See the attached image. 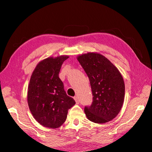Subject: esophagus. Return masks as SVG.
Instances as JSON below:
<instances>
[{
  "mask_svg": "<svg viewBox=\"0 0 152 152\" xmlns=\"http://www.w3.org/2000/svg\"><path fill=\"white\" fill-rule=\"evenodd\" d=\"M74 100L76 101V103H79V98H78V96H74Z\"/></svg>",
  "mask_w": 152,
  "mask_h": 152,
  "instance_id": "34e87169",
  "label": "esophagus"
}]
</instances>
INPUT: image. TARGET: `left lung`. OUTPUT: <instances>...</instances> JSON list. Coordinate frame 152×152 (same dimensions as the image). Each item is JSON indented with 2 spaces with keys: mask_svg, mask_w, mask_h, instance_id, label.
<instances>
[{
  "mask_svg": "<svg viewBox=\"0 0 152 152\" xmlns=\"http://www.w3.org/2000/svg\"><path fill=\"white\" fill-rule=\"evenodd\" d=\"M78 60L90 80L93 101L85 106L87 118L104 124L116 117L122 109L125 85L119 70L106 57L98 53L82 54Z\"/></svg>",
  "mask_w": 152,
  "mask_h": 152,
  "instance_id": "obj_1",
  "label": "left lung"
}]
</instances>
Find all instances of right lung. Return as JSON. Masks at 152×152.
<instances>
[{"label":"right lung","mask_w":152,"mask_h":152,"mask_svg":"<svg viewBox=\"0 0 152 152\" xmlns=\"http://www.w3.org/2000/svg\"><path fill=\"white\" fill-rule=\"evenodd\" d=\"M68 56L48 58L39 62L30 80L28 104L35 120L50 128L62 126L68 111L76 104L66 93L58 74Z\"/></svg>","instance_id":"right-lung-1"}]
</instances>
